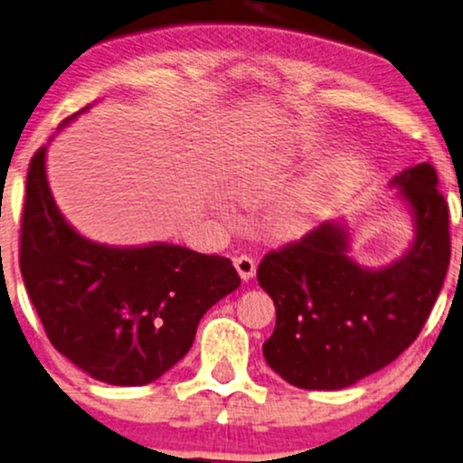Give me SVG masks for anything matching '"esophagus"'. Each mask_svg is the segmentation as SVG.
<instances>
[{"label": "esophagus", "instance_id": "34e87169", "mask_svg": "<svg viewBox=\"0 0 463 463\" xmlns=\"http://www.w3.org/2000/svg\"><path fill=\"white\" fill-rule=\"evenodd\" d=\"M235 269L239 271V275H241L243 282H248V279L254 278L256 262H254V259H251V256L241 254V256H237V259H235Z\"/></svg>", "mask_w": 463, "mask_h": 463}]
</instances>
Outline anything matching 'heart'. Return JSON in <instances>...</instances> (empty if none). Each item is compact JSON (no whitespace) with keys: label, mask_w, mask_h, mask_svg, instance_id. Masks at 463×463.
Here are the masks:
<instances>
[{"label":"heart","mask_w":463,"mask_h":463,"mask_svg":"<svg viewBox=\"0 0 463 463\" xmlns=\"http://www.w3.org/2000/svg\"><path fill=\"white\" fill-rule=\"evenodd\" d=\"M273 164L256 162L248 168H241L232 179L231 190L241 203L259 204L271 196L275 184ZM314 213L312 198H299V201H290L284 204L278 213L273 215V228L284 237H297L307 231L309 220Z\"/></svg>","instance_id":"1"}]
</instances>
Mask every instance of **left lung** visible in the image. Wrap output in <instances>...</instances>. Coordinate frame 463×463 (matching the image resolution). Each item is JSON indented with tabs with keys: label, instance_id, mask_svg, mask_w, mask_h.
<instances>
[{
	"label": "left lung",
	"instance_id": "1",
	"mask_svg": "<svg viewBox=\"0 0 463 463\" xmlns=\"http://www.w3.org/2000/svg\"><path fill=\"white\" fill-rule=\"evenodd\" d=\"M412 207L406 256L370 271L346 254L348 231L325 222L260 260L259 284L275 303L262 354L299 389L337 391L395 361L427 323L450 260L449 204L431 164L393 179Z\"/></svg>",
	"mask_w": 463,
	"mask_h": 463
}]
</instances>
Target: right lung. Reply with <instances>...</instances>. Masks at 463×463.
<instances>
[{"label":"right lung","mask_w":463,"mask_h":463,"mask_svg":"<svg viewBox=\"0 0 463 463\" xmlns=\"http://www.w3.org/2000/svg\"><path fill=\"white\" fill-rule=\"evenodd\" d=\"M44 156L29 162L19 265L46 337L91 378L154 383L184 359L204 312L239 288V273L181 245L121 250L80 237L52 201Z\"/></svg>","instance_id":"1"}]
</instances>
